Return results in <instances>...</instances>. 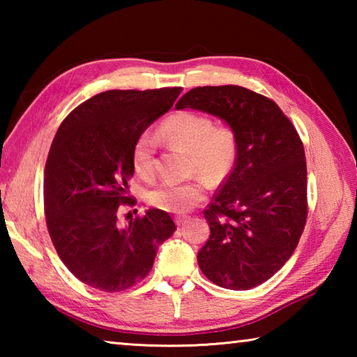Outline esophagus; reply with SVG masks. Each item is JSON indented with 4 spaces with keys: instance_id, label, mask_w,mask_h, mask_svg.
I'll return each mask as SVG.
<instances>
[{
    "instance_id": "34e87169",
    "label": "esophagus",
    "mask_w": 357,
    "mask_h": 357,
    "mask_svg": "<svg viewBox=\"0 0 357 357\" xmlns=\"http://www.w3.org/2000/svg\"><path fill=\"white\" fill-rule=\"evenodd\" d=\"M189 217H176V225L178 227H185L189 223Z\"/></svg>"
}]
</instances>
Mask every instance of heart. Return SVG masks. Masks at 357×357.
Segmentation results:
<instances>
[{
	"label": "heart",
	"mask_w": 357,
	"mask_h": 357,
	"mask_svg": "<svg viewBox=\"0 0 357 357\" xmlns=\"http://www.w3.org/2000/svg\"><path fill=\"white\" fill-rule=\"evenodd\" d=\"M167 143L189 151L190 170L219 181L231 170L238 155V137L229 126L214 124L203 113L183 110L168 116L160 128ZM132 167L142 179L155 174V138L143 134L132 149ZM208 183L197 176L185 183H164L146 193L149 206L172 214H185L206 197Z\"/></svg>",
	"instance_id": "b5f03b06"
}]
</instances>
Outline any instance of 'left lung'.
<instances>
[{
  "instance_id": "left-lung-1",
  "label": "left lung",
  "mask_w": 357,
  "mask_h": 357,
  "mask_svg": "<svg viewBox=\"0 0 357 357\" xmlns=\"http://www.w3.org/2000/svg\"><path fill=\"white\" fill-rule=\"evenodd\" d=\"M176 108L215 114L238 137L236 164L203 211L211 234L198 266L222 288L261 285L293 255L309 213L298 130L273 99L236 84L193 88Z\"/></svg>"
}]
</instances>
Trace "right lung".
<instances>
[{
    "label": "right lung",
    "mask_w": 357,
    "mask_h": 357,
    "mask_svg": "<svg viewBox=\"0 0 357 357\" xmlns=\"http://www.w3.org/2000/svg\"><path fill=\"white\" fill-rule=\"evenodd\" d=\"M183 88L110 89L75 107L59 126L44 172L47 229L78 280L105 293L126 291L153 269L155 252L176 229L168 213L149 209L119 225L134 206L132 149L170 110Z\"/></svg>",
    "instance_id": "1"
}]
</instances>
